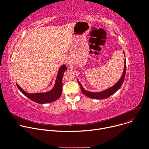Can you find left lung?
I'll return each instance as SVG.
<instances>
[{
    "instance_id": "1",
    "label": "left lung",
    "mask_w": 149,
    "mask_h": 149,
    "mask_svg": "<svg viewBox=\"0 0 149 149\" xmlns=\"http://www.w3.org/2000/svg\"><path fill=\"white\" fill-rule=\"evenodd\" d=\"M124 55L125 56V54L123 51ZM125 71H126V61L125 59L124 60V70H123V74L120 78V79L118 80V81L113 86V87L106 89L104 91H100V92H90L86 90H85L83 87L82 86L81 84L80 83V82L78 80V82L79 83V85L80 86V88L82 92V93L87 97H88L89 98H93V99H97V100H100V99H104V98H107L108 97H109L110 96H111L112 94H114L116 91H117L120 87H121L122 84L123 83L124 78H125Z\"/></svg>"
}]
</instances>
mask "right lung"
Wrapping results in <instances>:
<instances>
[{"instance_id":"obj_1","label":"right lung","mask_w":149,"mask_h":149,"mask_svg":"<svg viewBox=\"0 0 149 149\" xmlns=\"http://www.w3.org/2000/svg\"><path fill=\"white\" fill-rule=\"evenodd\" d=\"M67 70L65 65H62L60 67L57 77L55 81L54 87L50 91L46 93H38L30 94L25 92L22 88L20 87L16 83V86L18 89L23 94L26 96L32 101L39 104H46L58 100L61 95L62 91V77L63 73Z\"/></svg>"}]
</instances>
